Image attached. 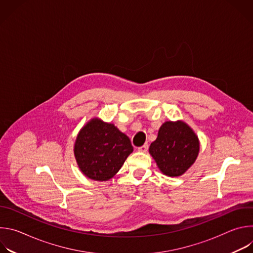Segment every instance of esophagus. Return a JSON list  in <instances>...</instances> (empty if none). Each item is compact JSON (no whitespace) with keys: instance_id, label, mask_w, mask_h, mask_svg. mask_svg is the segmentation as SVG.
<instances>
[{"instance_id":"esophagus-1","label":"esophagus","mask_w":253,"mask_h":253,"mask_svg":"<svg viewBox=\"0 0 253 253\" xmlns=\"http://www.w3.org/2000/svg\"><path fill=\"white\" fill-rule=\"evenodd\" d=\"M148 150V144H144L143 146L138 147V151L140 152H146Z\"/></svg>"}]
</instances>
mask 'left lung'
Returning a JSON list of instances; mask_svg holds the SVG:
<instances>
[{"instance_id":"1","label":"left lung","mask_w":253,"mask_h":253,"mask_svg":"<svg viewBox=\"0 0 253 253\" xmlns=\"http://www.w3.org/2000/svg\"><path fill=\"white\" fill-rule=\"evenodd\" d=\"M199 140L183 121H167L149 147V153L160 171L170 177L184 174L195 162L199 153Z\"/></svg>"}]
</instances>
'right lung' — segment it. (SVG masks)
<instances>
[{"label": "right lung", "instance_id": "obj_1", "mask_svg": "<svg viewBox=\"0 0 253 253\" xmlns=\"http://www.w3.org/2000/svg\"><path fill=\"white\" fill-rule=\"evenodd\" d=\"M133 152L131 141L114 124L91 119L78 133L74 154L80 170L96 181H107Z\"/></svg>", "mask_w": 253, "mask_h": 253}]
</instances>
